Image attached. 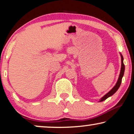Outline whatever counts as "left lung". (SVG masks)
Instances as JSON below:
<instances>
[{"label":"left lung","mask_w":134,"mask_h":134,"mask_svg":"<svg viewBox=\"0 0 134 134\" xmlns=\"http://www.w3.org/2000/svg\"><path fill=\"white\" fill-rule=\"evenodd\" d=\"M120 55H121V70H120V75H119V77L118 79V80H117L116 84L114 87H113V88L110 91H109L107 94L104 95V96L102 97V98H100V99L99 100V102H102L105 100L106 99H107L109 97H110L112 96L113 94H115V93L116 92V91L118 90L119 88H120L121 83V81H122V78L124 76V70H125V66H124V63H123V57H122V54L120 53Z\"/></svg>","instance_id":"obj_1"}]
</instances>
